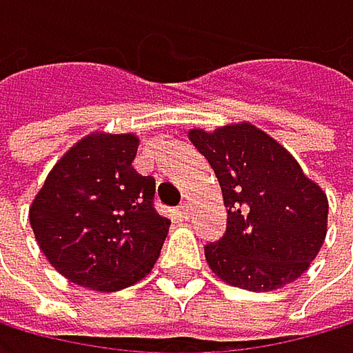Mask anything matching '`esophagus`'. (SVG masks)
<instances>
[{
  "mask_svg": "<svg viewBox=\"0 0 353 353\" xmlns=\"http://www.w3.org/2000/svg\"><path fill=\"white\" fill-rule=\"evenodd\" d=\"M178 214H180V216H182L184 220H186V218L190 216V203H188V201H184V203H182V205H180V210H178Z\"/></svg>",
  "mask_w": 353,
  "mask_h": 353,
  "instance_id": "1",
  "label": "esophagus"
}]
</instances>
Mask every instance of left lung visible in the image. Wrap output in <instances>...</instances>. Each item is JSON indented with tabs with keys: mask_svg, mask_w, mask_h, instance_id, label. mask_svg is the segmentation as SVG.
<instances>
[{
	"mask_svg": "<svg viewBox=\"0 0 353 353\" xmlns=\"http://www.w3.org/2000/svg\"><path fill=\"white\" fill-rule=\"evenodd\" d=\"M188 139L212 165L228 214L220 241L205 245L210 269L252 292L296 281L326 239V192L252 123L190 129Z\"/></svg>",
	"mask_w": 353,
	"mask_h": 353,
	"instance_id": "8db88e82",
	"label": "left lung"
}]
</instances>
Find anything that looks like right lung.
<instances>
[{"label":"right lung","mask_w":353,"mask_h":353,"mask_svg":"<svg viewBox=\"0 0 353 353\" xmlns=\"http://www.w3.org/2000/svg\"><path fill=\"white\" fill-rule=\"evenodd\" d=\"M133 133L94 131L50 169L29 208L48 263L82 288L116 292L152 271L169 220L152 208L154 178L133 169Z\"/></svg>","instance_id":"add662e5"}]
</instances>
